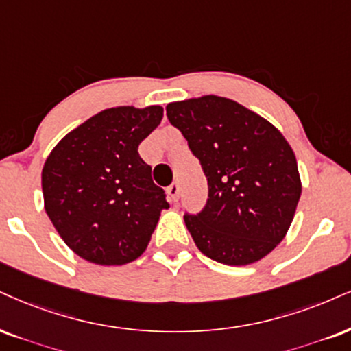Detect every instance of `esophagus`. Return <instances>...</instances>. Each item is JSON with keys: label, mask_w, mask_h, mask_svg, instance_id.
I'll return each instance as SVG.
<instances>
[{"label": "esophagus", "mask_w": 351, "mask_h": 351, "mask_svg": "<svg viewBox=\"0 0 351 351\" xmlns=\"http://www.w3.org/2000/svg\"><path fill=\"white\" fill-rule=\"evenodd\" d=\"M167 193L171 202H177V198H179V184H172L171 187H167Z\"/></svg>", "instance_id": "34e87169"}]
</instances>
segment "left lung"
<instances>
[{"mask_svg": "<svg viewBox=\"0 0 351 351\" xmlns=\"http://www.w3.org/2000/svg\"><path fill=\"white\" fill-rule=\"evenodd\" d=\"M208 179V202L185 226L202 254L249 265L287 236L301 197L296 156L275 125L232 99L208 96L167 104Z\"/></svg>", "mask_w": 351, "mask_h": 351, "instance_id": "1", "label": "left lung"}]
</instances>
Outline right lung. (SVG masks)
<instances>
[{"instance_id":"add662e5","label":"right lung","mask_w":351,"mask_h":351,"mask_svg":"<svg viewBox=\"0 0 351 351\" xmlns=\"http://www.w3.org/2000/svg\"><path fill=\"white\" fill-rule=\"evenodd\" d=\"M164 109L110 107L56 143L42 169L43 206L64 244L96 265H125L148 247L164 190L138 154Z\"/></svg>"}]
</instances>
